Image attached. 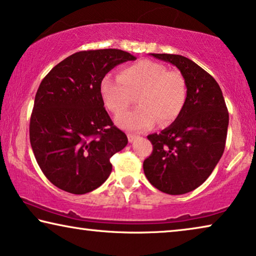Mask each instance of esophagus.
I'll return each instance as SVG.
<instances>
[{"instance_id": "esophagus-1", "label": "esophagus", "mask_w": 256, "mask_h": 256, "mask_svg": "<svg viewBox=\"0 0 256 256\" xmlns=\"http://www.w3.org/2000/svg\"><path fill=\"white\" fill-rule=\"evenodd\" d=\"M136 138H138V136H136V134H128V139L130 142H133V141H134Z\"/></svg>"}]
</instances>
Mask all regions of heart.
<instances>
[{"label": "heart", "instance_id": "b5f03b06", "mask_svg": "<svg viewBox=\"0 0 256 256\" xmlns=\"http://www.w3.org/2000/svg\"><path fill=\"white\" fill-rule=\"evenodd\" d=\"M100 92L104 104L114 115H120L133 104L136 108L117 118V124L130 131L150 128L156 122L166 125L176 120L188 98L185 78L178 71H168L162 63L141 60L123 68L118 77L106 74Z\"/></svg>", "mask_w": 256, "mask_h": 256}]
</instances>
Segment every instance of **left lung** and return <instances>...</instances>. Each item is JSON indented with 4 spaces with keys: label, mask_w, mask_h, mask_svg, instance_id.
Masks as SVG:
<instances>
[{
    "label": "left lung",
    "mask_w": 256,
    "mask_h": 256,
    "mask_svg": "<svg viewBox=\"0 0 256 256\" xmlns=\"http://www.w3.org/2000/svg\"><path fill=\"white\" fill-rule=\"evenodd\" d=\"M150 55L177 66L188 86L177 120L147 136L152 152L144 161V174L154 188L179 196L199 188L222 158L228 112L218 84L196 63L182 55Z\"/></svg>",
    "instance_id": "1"
}]
</instances>
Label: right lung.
Returning a JSON list of instances; mask_svg holds the SVG:
<instances>
[{"instance_id":"right-lung-1","label":"right lung","mask_w":256,"mask_h":256,"mask_svg":"<svg viewBox=\"0 0 256 256\" xmlns=\"http://www.w3.org/2000/svg\"><path fill=\"white\" fill-rule=\"evenodd\" d=\"M136 57L120 49L82 50L66 57L41 82L30 120V141L40 169L72 194L98 188L112 170L110 158L128 144L104 108V76Z\"/></svg>"}]
</instances>
